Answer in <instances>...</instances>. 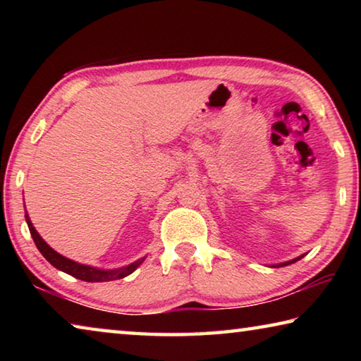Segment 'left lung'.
Masks as SVG:
<instances>
[{"mask_svg":"<svg viewBox=\"0 0 361 361\" xmlns=\"http://www.w3.org/2000/svg\"><path fill=\"white\" fill-rule=\"evenodd\" d=\"M302 256H299V258H295V259H291V261H286V262H282V264H277V266H274V267H283V266H288V264H291V262H296L298 259H301Z\"/></svg>","mask_w":361,"mask_h":361,"instance_id":"obj_1","label":"left lung"}]
</instances>
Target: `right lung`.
<instances>
[{"instance_id":"1","label":"right lung","mask_w":361,"mask_h":361,"mask_svg":"<svg viewBox=\"0 0 361 361\" xmlns=\"http://www.w3.org/2000/svg\"><path fill=\"white\" fill-rule=\"evenodd\" d=\"M25 219H27L30 234H32L36 247H38L41 255L44 256V258L51 262L54 267H57L59 271L68 274V276H73L79 280H84V282H109V280L124 279L127 276H130V274L145 261V258H140L129 266H124L121 269H113V271H109V269L108 271H105V269H97L92 266L79 264V262L65 258V256L57 253L56 250H52L44 240H42V237L38 234V232H36L32 221H30L28 213H25Z\"/></svg>"}]
</instances>
